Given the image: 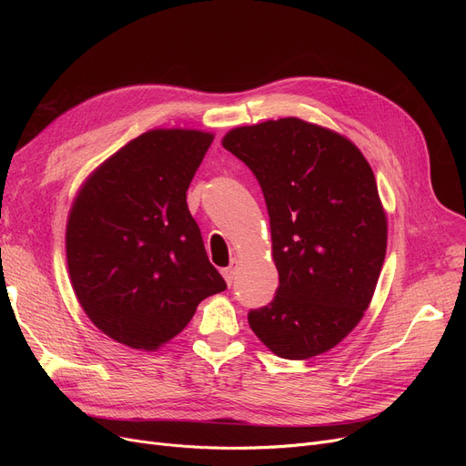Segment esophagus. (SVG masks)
I'll return each instance as SVG.
<instances>
[{"label":"esophagus","mask_w":466,"mask_h":466,"mask_svg":"<svg viewBox=\"0 0 466 466\" xmlns=\"http://www.w3.org/2000/svg\"><path fill=\"white\" fill-rule=\"evenodd\" d=\"M234 270H236V260H232L230 266H227V268H220V274H223V278L228 285H232V281H234Z\"/></svg>","instance_id":"34e87169"}]
</instances>
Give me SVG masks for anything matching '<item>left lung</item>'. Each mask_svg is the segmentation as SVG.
I'll list each match as a JSON object with an SVG mask.
<instances>
[{
	"instance_id": "left-lung-1",
	"label": "left lung",
	"mask_w": 466,
	"mask_h": 466,
	"mask_svg": "<svg viewBox=\"0 0 466 466\" xmlns=\"http://www.w3.org/2000/svg\"><path fill=\"white\" fill-rule=\"evenodd\" d=\"M223 147L253 171L270 215L279 287L249 311L253 332L283 359L332 350L369 308L385 260L372 167L350 139L292 116L236 128Z\"/></svg>"
}]
</instances>
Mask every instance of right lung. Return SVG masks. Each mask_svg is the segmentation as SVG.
<instances>
[{"mask_svg": "<svg viewBox=\"0 0 466 466\" xmlns=\"http://www.w3.org/2000/svg\"><path fill=\"white\" fill-rule=\"evenodd\" d=\"M211 141L198 130L147 132L97 167L71 208L73 290L90 321L128 348L157 350L227 289L187 206Z\"/></svg>", "mask_w": 466, "mask_h": 466, "instance_id": "right-lung-1", "label": "right lung"}]
</instances>
